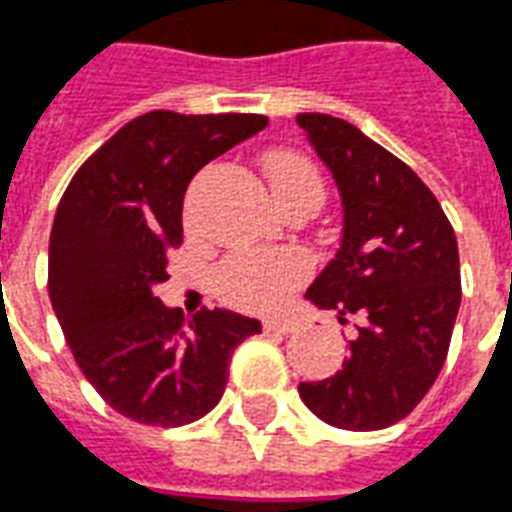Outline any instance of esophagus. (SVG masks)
Wrapping results in <instances>:
<instances>
[{
	"mask_svg": "<svg viewBox=\"0 0 512 512\" xmlns=\"http://www.w3.org/2000/svg\"><path fill=\"white\" fill-rule=\"evenodd\" d=\"M264 332H297V321H291V318H264Z\"/></svg>",
	"mask_w": 512,
	"mask_h": 512,
	"instance_id": "esophagus-1",
	"label": "esophagus"
}]
</instances>
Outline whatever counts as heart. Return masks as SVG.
Segmentation results:
<instances>
[{
	"instance_id": "obj_1",
	"label": "heart",
	"mask_w": 512,
	"mask_h": 512,
	"mask_svg": "<svg viewBox=\"0 0 512 512\" xmlns=\"http://www.w3.org/2000/svg\"><path fill=\"white\" fill-rule=\"evenodd\" d=\"M264 172L278 202L302 191L321 194V175L297 153H270L264 161ZM305 275L307 261L299 253L245 251L221 267L218 294L242 310H272Z\"/></svg>"
}]
</instances>
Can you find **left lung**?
Listing matches in <instances>:
<instances>
[{
  "instance_id": "obj_1",
  "label": "left lung",
  "mask_w": 512,
  "mask_h": 512,
  "mask_svg": "<svg viewBox=\"0 0 512 512\" xmlns=\"http://www.w3.org/2000/svg\"><path fill=\"white\" fill-rule=\"evenodd\" d=\"M297 124L343 199L340 248L305 299L359 315L343 370L299 383V397L337 429H386L443 370L461 305L456 234L424 180L361 129L324 113Z\"/></svg>"
}]
</instances>
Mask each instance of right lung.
Instances as JSON below:
<instances>
[{
  "label": "right lung",
  "mask_w": 512,
  "mask_h": 512,
  "mask_svg": "<svg viewBox=\"0 0 512 512\" xmlns=\"http://www.w3.org/2000/svg\"><path fill=\"white\" fill-rule=\"evenodd\" d=\"M267 126L264 115L134 118L75 172L53 218L48 291L86 380L121 416L183 426L224 394L234 348L256 318L202 307L186 318L156 286L183 242V197L207 161Z\"/></svg>",
  "instance_id": "add662e5"
}]
</instances>
